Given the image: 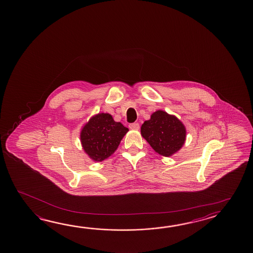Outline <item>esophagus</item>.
I'll use <instances>...</instances> for the list:
<instances>
[{"label":"esophagus","instance_id":"obj_1","mask_svg":"<svg viewBox=\"0 0 253 253\" xmlns=\"http://www.w3.org/2000/svg\"><path fill=\"white\" fill-rule=\"evenodd\" d=\"M128 126L130 129L138 130L139 127H140V125H139L138 123H131V124H129Z\"/></svg>","mask_w":253,"mask_h":253}]
</instances>
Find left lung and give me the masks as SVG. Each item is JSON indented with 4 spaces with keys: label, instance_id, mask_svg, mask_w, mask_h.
<instances>
[{
    "label": "left lung",
    "instance_id": "obj_1",
    "mask_svg": "<svg viewBox=\"0 0 253 253\" xmlns=\"http://www.w3.org/2000/svg\"><path fill=\"white\" fill-rule=\"evenodd\" d=\"M141 134L156 153L171 156L182 147L186 140V128L175 116L157 110L144 121Z\"/></svg>",
    "mask_w": 253,
    "mask_h": 253
}]
</instances>
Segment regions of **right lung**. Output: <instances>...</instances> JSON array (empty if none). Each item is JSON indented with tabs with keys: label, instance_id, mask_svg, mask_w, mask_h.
Instances as JSON below:
<instances>
[{
	"label": "right lung",
	"instance_id": "obj_1",
	"mask_svg": "<svg viewBox=\"0 0 253 253\" xmlns=\"http://www.w3.org/2000/svg\"><path fill=\"white\" fill-rule=\"evenodd\" d=\"M127 131L128 128L114 121L111 115L99 113L82 129L81 142L89 158L101 162L114 153Z\"/></svg>",
	"mask_w": 253,
	"mask_h": 253
}]
</instances>
